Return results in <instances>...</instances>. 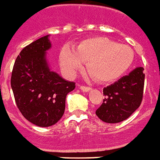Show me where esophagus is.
<instances>
[{"instance_id": "1", "label": "esophagus", "mask_w": 160, "mask_h": 160, "mask_svg": "<svg viewBox=\"0 0 160 160\" xmlns=\"http://www.w3.org/2000/svg\"><path fill=\"white\" fill-rule=\"evenodd\" d=\"M80 89L82 90V91H84V92H89V90L91 89V88H90V87H88V86L81 85L80 86Z\"/></svg>"}]
</instances>
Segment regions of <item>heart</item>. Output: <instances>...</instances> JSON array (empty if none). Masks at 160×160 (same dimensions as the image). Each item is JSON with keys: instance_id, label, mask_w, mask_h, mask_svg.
Here are the masks:
<instances>
[{"instance_id": "b5f03b06", "label": "heart", "mask_w": 160, "mask_h": 160, "mask_svg": "<svg viewBox=\"0 0 160 160\" xmlns=\"http://www.w3.org/2000/svg\"><path fill=\"white\" fill-rule=\"evenodd\" d=\"M59 59L63 70L69 75H74L88 62V70L96 80L106 82L127 72L133 61V52L131 47L106 37H94L82 40L76 50L63 48Z\"/></svg>"}]
</instances>
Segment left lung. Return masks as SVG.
Returning <instances> with one entry per match:
<instances>
[{
	"instance_id": "obj_1",
	"label": "left lung",
	"mask_w": 160,
	"mask_h": 160,
	"mask_svg": "<svg viewBox=\"0 0 160 160\" xmlns=\"http://www.w3.org/2000/svg\"><path fill=\"white\" fill-rule=\"evenodd\" d=\"M144 68L138 67L129 75L103 89L105 98L96 111V115L107 123L125 121L140 106L143 98Z\"/></svg>"
}]
</instances>
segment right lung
Returning a JSON list of instances; mask_svg holds the SVG:
<instances>
[{"mask_svg":"<svg viewBox=\"0 0 160 160\" xmlns=\"http://www.w3.org/2000/svg\"><path fill=\"white\" fill-rule=\"evenodd\" d=\"M49 35L24 47L13 64L11 87L19 110L38 127L54 125L63 116L65 98L76 87L50 71L46 52L51 48Z\"/></svg>","mask_w":160,"mask_h":160,"instance_id":"add662e5","label":"right lung"}]
</instances>
